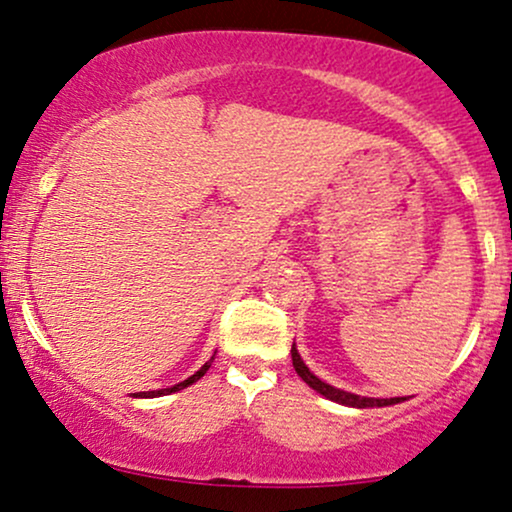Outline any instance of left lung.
Wrapping results in <instances>:
<instances>
[{"label":"left lung","instance_id":"8db88e82","mask_svg":"<svg viewBox=\"0 0 512 512\" xmlns=\"http://www.w3.org/2000/svg\"><path fill=\"white\" fill-rule=\"evenodd\" d=\"M291 361H293V368H296V373L301 375V378L308 383L317 395L332 399V402L337 404H344V407H356V409H368V407H390V404H399L404 402V397H390V399H378V397H361V395H354V392H346V390H339V387H334L330 383H325V380L317 378L315 373H310V368L305 366L301 354H298L296 344L291 346Z\"/></svg>","mask_w":512,"mask_h":512}]
</instances>
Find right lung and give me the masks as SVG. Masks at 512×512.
<instances>
[{
    "mask_svg": "<svg viewBox=\"0 0 512 512\" xmlns=\"http://www.w3.org/2000/svg\"><path fill=\"white\" fill-rule=\"evenodd\" d=\"M214 356H216V351H214ZM214 356L209 358L207 363H204L202 368L197 370L195 375H190V378L187 380H182V383H178V385H173V387H166V390H151V392H137V397H161V395H170V392H178V390H185V387H190L192 383H197L199 378H202L204 373H207V370L211 368V361H214Z\"/></svg>",
    "mask_w": 512,
    "mask_h": 512,
    "instance_id": "obj_1",
    "label": "right lung"
}]
</instances>
